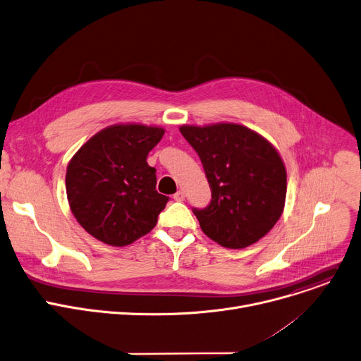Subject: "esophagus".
<instances>
[{"instance_id": "obj_1", "label": "esophagus", "mask_w": 361, "mask_h": 361, "mask_svg": "<svg viewBox=\"0 0 361 361\" xmlns=\"http://www.w3.org/2000/svg\"><path fill=\"white\" fill-rule=\"evenodd\" d=\"M173 199H175V201H179V202L185 201V193H183V190H178V192L173 195Z\"/></svg>"}]
</instances>
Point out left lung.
<instances>
[{"label": "left lung", "instance_id": "1", "mask_svg": "<svg viewBox=\"0 0 361 361\" xmlns=\"http://www.w3.org/2000/svg\"><path fill=\"white\" fill-rule=\"evenodd\" d=\"M180 133L201 159L212 192L208 207L192 208L205 235L231 250L259 241L284 209L287 172L278 152L241 125L182 126Z\"/></svg>", "mask_w": 361, "mask_h": 361}]
</instances>
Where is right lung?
<instances>
[{
    "label": "right lung",
    "instance_id": "right-lung-1",
    "mask_svg": "<svg viewBox=\"0 0 361 361\" xmlns=\"http://www.w3.org/2000/svg\"><path fill=\"white\" fill-rule=\"evenodd\" d=\"M165 130L143 125L110 126L94 135L67 166L73 215L99 241L125 247L150 232L169 196L156 190L146 157Z\"/></svg>",
    "mask_w": 361,
    "mask_h": 361
}]
</instances>
